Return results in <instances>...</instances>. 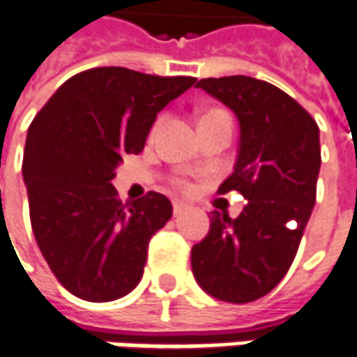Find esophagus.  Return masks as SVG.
I'll return each mask as SVG.
<instances>
[{"mask_svg": "<svg viewBox=\"0 0 357 357\" xmlns=\"http://www.w3.org/2000/svg\"><path fill=\"white\" fill-rule=\"evenodd\" d=\"M187 208H189V206H187L185 203H181V201H176V203H174V214H176V216L185 213Z\"/></svg>", "mask_w": 357, "mask_h": 357, "instance_id": "obj_1", "label": "esophagus"}]
</instances>
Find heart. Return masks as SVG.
Wrapping results in <instances>:
<instances>
[{"instance_id":"b5f03b06","label":"heart","mask_w":357,"mask_h":357,"mask_svg":"<svg viewBox=\"0 0 357 357\" xmlns=\"http://www.w3.org/2000/svg\"><path fill=\"white\" fill-rule=\"evenodd\" d=\"M218 116H228V112H224V109H216V108L208 109V112H204V114H203L201 121L218 118ZM160 123H162V118L156 119V123H154V131H156V129L160 127ZM174 183H176V185H178L181 191H191V189H193V183H191V181H189V179H185V178H178L176 181H174Z\"/></svg>"}]
</instances>
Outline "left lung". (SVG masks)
Masks as SVG:
<instances>
[{"label": "left lung", "mask_w": 357, "mask_h": 357, "mask_svg": "<svg viewBox=\"0 0 357 357\" xmlns=\"http://www.w3.org/2000/svg\"><path fill=\"white\" fill-rule=\"evenodd\" d=\"M197 86L238 116V160L218 195L239 191L248 204L238 218L214 211L191 268L213 298L248 303L276 288L298 253L317 197L319 127L291 96L253 77H211Z\"/></svg>", "instance_id": "left-lung-1"}]
</instances>
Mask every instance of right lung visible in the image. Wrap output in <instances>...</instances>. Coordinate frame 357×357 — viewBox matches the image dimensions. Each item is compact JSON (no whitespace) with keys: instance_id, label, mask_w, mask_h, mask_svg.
Segmentation results:
<instances>
[{"instance_id":"right-lung-1","label":"right lung","mask_w":357,"mask_h":357,"mask_svg":"<svg viewBox=\"0 0 357 357\" xmlns=\"http://www.w3.org/2000/svg\"><path fill=\"white\" fill-rule=\"evenodd\" d=\"M195 81L94 67L67 79L32 119L22 156L32 231L77 298L118 300L141 282L172 203L156 191L123 203L112 179L123 154L143 151L156 114Z\"/></svg>"}]
</instances>
